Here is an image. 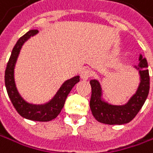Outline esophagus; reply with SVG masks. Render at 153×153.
<instances>
[{"label": "esophagus", "mask_w": 153, "mask_h": 153, "mask_svg": "<svg viewBox=\"0 0 153 153\" xmlns=\"http://www.w3.org/2000/svg\"><path fill=\"white\" fill-rule=\"evenodd\" d=\"M80 76L83 80H87L90 76H91V72L88 70V69H84L81 74H80Z\"/></svg>", "instance_id": "1"}]
</instances>
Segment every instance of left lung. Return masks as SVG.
<instances>
[{
	"label": "left lung",
	"instance_id": "left-lung-1",
	"mask_svg": "<svg viewBox=\"0 0 153 153\" xmlns=\"http://www.w3.org/2000/svg\"><path fill=\"white\" fill-rule=\"evenodd\" d=\"M139 61V64L134 66V69L139 73V85L136 92L124 105H113L107 102L103 97L100 82L97 79L90 80L92 87L90 109L94 117L99 123L105 124H124L130 123L143 107L150 90V76L146 59L140 55Z\"/></svg>",
	"mask_w": 153,
	"mask_h": 153
}]
</instances>
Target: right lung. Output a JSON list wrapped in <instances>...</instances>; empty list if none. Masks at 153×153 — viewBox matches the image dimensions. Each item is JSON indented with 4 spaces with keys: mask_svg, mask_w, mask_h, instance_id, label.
I'll use <instances>...</instances> for the list:
<instances>
[{
    "mask_svg": "<svg viewBox=\"0 0 153 153\" xmlns=\"http://www.w3.org/2000/svg\"><path fill=\"white\" fill-rule=\"evenodd\" d=\"M38 32L39 31L37 30L28 31L22 38H20V39L15 44L5 70V86L13 106L21 116L31 121L48 122L55 119L59 114L62 108L64 107L68 94L70 93L74 85L79 82L80 79L79 76H76L70 79L66 80L61 85V86L59 87V89L56 93L54 97L45 104H30L22 97L17 89L14 78V69L16 62L24 43L29 39L38 34Z\"/></svg>",
    "mask_w": 153,
    "mask_h": 153,
    "instance_id": "add662e5",
    "label": "right lung"
}]
</instances>
